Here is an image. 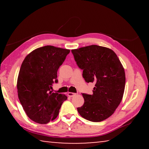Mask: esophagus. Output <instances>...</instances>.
Instances as JSON below:
<instances>
[{"mask_svg":"<svg viewBox=\"0 0 149 149\" xmlns=\"http://www.w3.org/2000/svg\"><path fill=\"white\" fill-rule=\"evenodd\" d=\"M76 95L75 93H71V92H68V96L69 97H74V96Z\"/></svg>","mask_w":149,"mask_h":149,"instance_id":"1","label":"esophagus"}]
</instances>
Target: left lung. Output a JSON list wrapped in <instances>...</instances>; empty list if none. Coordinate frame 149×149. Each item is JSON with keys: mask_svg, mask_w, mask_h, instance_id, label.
Here are the masks:
<instances>
[{"mask_svg": "<svg viewBox=\"0 0 149 149\" xmlns=\"http://www.w3.org/2000/svg\"><path fill=\"white\" fill-rule=\"evenodd\" d=\"M83 77L95 83L93 94L83 93L84 104L79 114L91 122H99L114 114L122 101L125 84L124 68L115 52L108 48L90 45L72 50Z\"/></svg>", "mask_w": 149, "mask_h": 149, "instance_id": "obj_1", "label": "left lung"}]
</instances>
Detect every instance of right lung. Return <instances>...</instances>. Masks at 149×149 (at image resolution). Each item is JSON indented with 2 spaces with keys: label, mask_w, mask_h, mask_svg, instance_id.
Here are the masks:
<instances>
[{
  "label": "right lung",
  "mask_w": 149,
  "mask_h": 149,
  "mask_svg": "<svg viewBox=\"0 0 149 149\" xmlns=\"http://www.w3.org/2000/svg\"><path fill=\"white\" fill-rule=\"evenodd\" d=\"M70 50L54 46L42 47L27 55L17 81L19 102L30 119L45 124L56 119L65 95L52 93L57 71Z\"/></svg>",
  "instance_id": "add662e5"
}]
</instances>
